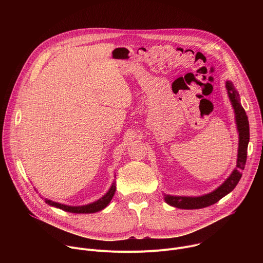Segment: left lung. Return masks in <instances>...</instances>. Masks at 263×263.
<instances>
[{"label":"left lung","instance_id":"left-lung-1","mask_svg":"<svg viewBox=\"0 0 263 263\" xmlns=\"http://www.w3.org/2000/svg\"><path fill=\"white\" fill-rule=\"evenodd\" d=\"M226 88L228 90V96L231 101V104L234 109L236 126L239 134V144H238V154H237V162L236 167L232 172V174L226 179L220 186L212 193L201 196V197H179V196H170L164 195V201L176 208L181 209H201L208 207L210 205L215 204L221 198L227 196L231 193L237 183L239 182L242 171L245 170L246 161H247V151L248 144L250 140V127L248 117L246 111L240 105V99L238 91L235 89L233 83L231 81L226 82Z\"/></svg>","mask_w":263,"mask_h":263}]
</instances>
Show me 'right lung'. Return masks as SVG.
I'll list each match as a JSON object with an SVG mask.
<instances>
[{
  "mask_svg": "<svg viewBox=\"0 0 263 263\" xmlns=\"http://www.w3.org/2000/svg\"><path fill=\"white\" fill-rule=\"evenodd\" d=\"M117 190V186H116V182L112 183L111 187L109 189V191L107 192L106 195H104L101 199H99L98 201L87 204V205H83V206H68V205H64V204H60L51 200L46 199V203L50 206L62 209L64 211L67 212H71V213H95L98 211L103 210L105 207H107V205L110 203V201L112 200L115 196Z\"/></svg>",
  "mask_w": 263,
  "mask_h": 263,
  "instance_id": "obj_1",
  "label": "right lung"
}]
</instances>
